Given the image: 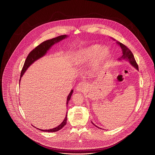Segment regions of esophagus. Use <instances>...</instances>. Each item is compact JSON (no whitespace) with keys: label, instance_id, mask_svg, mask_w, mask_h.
<instances>
[{"label":"esophagus","instance_id":"1","mask_svg":"<svg viewBox=\"0 0 155 155\" xmlns=\"http://www.w3.org/2000/svg\"><path fill=\"white\" fill-rule=\"evenodd\" d=\"M87 87V84L85 82H80L76 87V90L78 92H82L83 91H84L86 88Z\"/></svg>","mask_w":155,"mask_h":155}]
</instances>
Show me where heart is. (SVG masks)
<instances>
[{"mask_svg":"<svg viewBox=\"0 0 155 155\" xmlns=\"http://www.w3.org/2000/svg\"><path fill=\"white\" fill-rule=\"evenodd\" d=\"M110 51L99 44H93L79 51L76 54V59L78 63L91 61L95 58V66H99L110 56Z\"/></svg>","mask_w":155,"mask_h":155,"instance_id":"1","label":"heart"}]
</instances>
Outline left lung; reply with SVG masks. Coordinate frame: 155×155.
I'll return each instance as SVG.
<instances>
[{"mask_svg": "<svg viewBox=\"0 0 155 155\" xmlns=\"http://www.w3.org/2000/svg\"><path fill=\"white\" fill-rule=\"evenodd\" d=\"M118 45H120L122 51V56L119 58V60H122V59H124L126 61H127L130 62V64L135 68H136L137 70H138V64L137 63L136 61L135 60V58L134 57V55L133 54V53L131 52V51H130L125 45H124L122 43H120V42H117ZM93 124V122H92ZM95 126H96L97 127H98L97 126H96L94 124H93ZM100 128V127H98Z\"/></svg>", "mask_w": 155, "mask_h": 155, "instance_id": "8db88e82", "label": "left lung"}]
</instances>
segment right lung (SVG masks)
Segmentation results:
<instances>
[{"label": "right lung", "mask_w": 155, "mask_h": 155, "mask_svg": "<svg viewBox=\"0 0 155 155\" xmlns=\"http://www.w3.org/2000/svg\"><path fill=\"white\" fill-rule=\"evenodd\" d=\"M66 37H68V36L65 35L59 36L55 37V38H53L50 39L48 40H46L43 43H41L40 44H39L35 49L32 50L31 52L28 54V55L25 60V63L24 64V66L22 68L20 78H21L23 76V75L24 74V73H25V71L31 65V64L35 62L36 61H37V59H40V58L45 55L46 54L47 51L50 50V48L54 44L59 42L60 41L64 39ZM20 81H21V78L19 79V83H20ZM73 92V90H71L70 93H69V94L68 96L66 105H68V101L71 99V96L72 95ZM67 117H68V112L66 113V117L64 119L63 121L62 122V124H60L58 127H56L55 128H53L52 129H49V130H41V129H39V130H41L43 131H45V132H56V131L61 130L62 128L63 127V126H64L66 125V124L67 123Z\"/></svg>", "instance_id": "add662e5"}]
</instances>
